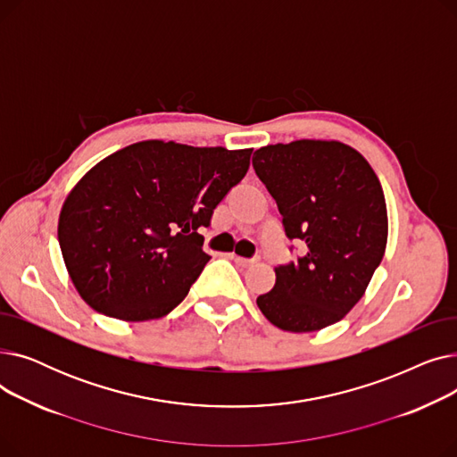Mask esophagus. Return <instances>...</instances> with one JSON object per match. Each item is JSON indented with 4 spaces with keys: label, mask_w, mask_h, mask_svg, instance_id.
Here are the masks:
<instances>
[{
    "label": "esophagus",
    "mask_w": 457,
    "mask_h": 457,
    "mask_svg": "<svg viewBox=\"0 0 457 457\" xmlns=\"http://www.w3.org/2000/svg\"><path fill=\"white\" fill-rule=\"evenodd\" d=\"M231 259L237 262L238 267H245V269L252 267L253 262H255V259H245V257H238V255H233V253H231Z\"/></svg>",
    "instance_id": "esophagus-1"
}]
</instances>
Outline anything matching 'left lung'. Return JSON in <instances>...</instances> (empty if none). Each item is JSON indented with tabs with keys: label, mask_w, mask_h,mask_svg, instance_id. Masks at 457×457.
I'll use <instances>...</instances> for the list:
<instances>
[{
	"label": "left lung",
	"mask_w": 457,
	"mask_h": 457,
	"mask_svg": "<svg viewBox=\"0 0 457 457\" xmlns=\"http://www.w3.org/2000/svg\"><path fill=\"white\" fill-rule=\"evenodd\" d=\"M252 162L287 237L307 245L298 262L274 269L272 291L257 298L261 313L293 333L343 320L387 248V205L372 166L348 144L317 138L269 144Z\"/></svg>",
	"instance_id": "obj_1"
}]
</instances>
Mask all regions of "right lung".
<instances>
[{"instance_id": "obj_1", "label": "right lung", "mask_w": 457, "mask_h": 457, "mask_svg": "<svg viewBox=\"0 0 457 457\" xmlns=\"http://www.w3.org/2000/svg\"><path fill=\"white\" fill-rule=\"evenodd\" d=\"M250 155L142 140L94 164L68 192L57 228L79 296L124 322L170 313L211 259L200 228L246 176Z\"/></svg>"}]
</instances>
